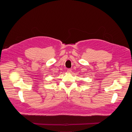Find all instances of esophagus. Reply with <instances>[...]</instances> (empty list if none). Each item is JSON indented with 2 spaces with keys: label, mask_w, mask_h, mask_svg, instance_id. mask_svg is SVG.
Returning a JSON list of instances; mask_svg holds the SVG:
<instances>
[{
  "label": "esophagus",
  "mask_w": 132,
  "mask_h": 132,
  "mask_svg": "<svg viewBox=\"0 0 132 132\" xmlns=\"http://www.w3.org/2000/svg\"><path fill=\"white\" fill-rule=\"evenodd\" d=\"M67 71L68 72H69V73H71V72H72V71H71V70L70 69H68L67 70Z\"/></svg>",
  "instance_id": "1"
}]
</instances>
